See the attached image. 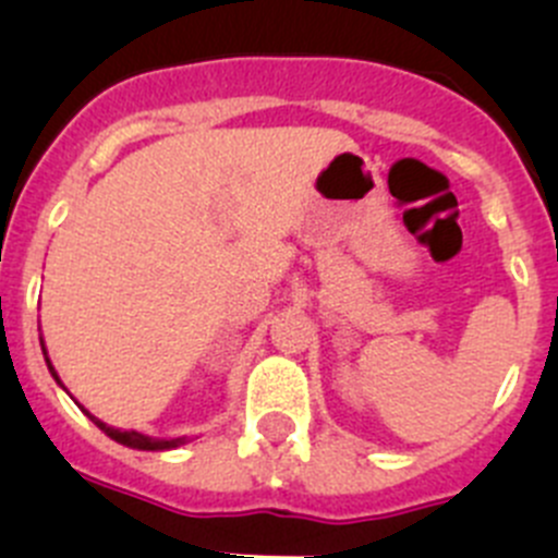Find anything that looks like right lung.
Returning a JSON list of instances; mask_svg holds the SVG:
<instances>
[{
    "instance_id": "obj_1",
    "label": "right lung",
    "mask_w": 558,
    "mask_h": 558,
    "mask_svg": "<svg viewBox=\"0 0 558 558\" xmlns=\"http://www.w3.org/2000/svg\"><path fill=\"white\" fill-rule=\"evenodd\" d=\"M40 345H43V356H46L48 371H51V376L57 378V384H59V387H62V381H59V376H57V371H53L51 360H48V351H46V343H43V340H40ZM78 405H81V403H78ZM81 411H84V414L89 416L92 423H95L97 428L102 430V434L111 436V439H113V441H119V445L133 447V450L163 452V450H177V447H182V445H185V441H187L185 436H182V439H153V436H144V434H138V430H119V428H111V425H106V423H102V420H97L95 414H89V411H86L84 405H81Z\"/></svg>"
}]
</instances>
